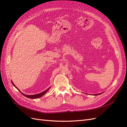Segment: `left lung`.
Segmentation results:
<instances>
[{
  "instance_id": "1",
  "label": "left lung",
  "mask_w": 127,
  "mask_h": 127,
  "mask_svg": "<svg viewBox=\"0 0 127 127\" xmlns=\"http://www.w3.org/2000/svg\"><path fill=\"white\" fill-rule=\"evenodd\" d=\"M102 94V93H99V94H94V95H100V94Z\"/></svg>"
}]
</instances>
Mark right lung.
Returning a JSON list of instances; mask_svg holds the SVG:
<instances>
[{
	"mask_svg": "<svg viewBox=\"0 0 127 127\" xmlns=\"http://www.w3.org/2000/svg\"><path fill=\"white\" fill-rule=\"evenodd\" d=\"M11 83H12V84H13V86H15V87H16L17 89L20 91V92H21V93H22L23 95L24 96H25V97H28V98H32V99H35V98H39V97H41V96H42L43 95H44L46 93H47V92L49 90V89L50 88V87H50L49 88H48V89H47L46 90H45L44 91H43V92H41V93H39V94H34V95H25V94H23V93H22V92L19 90L18 88H17V87L15 86L14 84V83H13V82L11 81Z\"/></svg>",
	"mask_w": 127,
	"mask_h": 127,
	"instance_id": "1",
	"label": "right lung"
}]
</instances>
